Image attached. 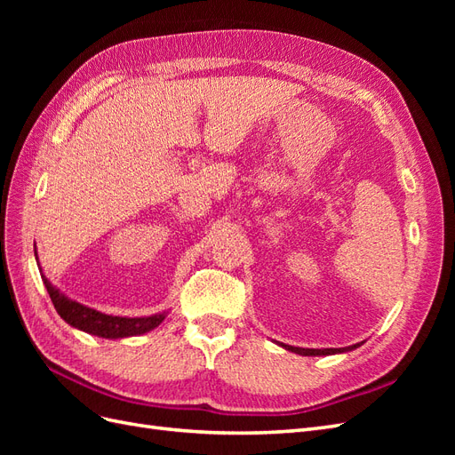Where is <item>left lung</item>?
<instances>
[{"mask_svg": "<svg viewBox=\"0 0 455 455\" xmlns=\"http://www.w3.org/2000/svg\"><path fill=\"white\" fill-rule=\"evenodd\" d=\"M283 347L292 351V353H298L301 356H316V355H334V353H343V351H351V349H356L359 347V343L356 346H349V347H341V349H304V347H292V346H284Z\"/></svg>", "mask_w": 455, "mask_h": 455, "instance_id": "obj_1", "label": "left lung"}]
</instances>
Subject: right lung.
<instances>
[{
	"label": "right lung",
	"mask_w": 455,
	"mask_h": 455,
	"mask_svg": "<svg viewBox=\"0 0 455 455\" xmlns=\"http://www.w3.org/2000/svg\"><path fill=\"white\" fill-rule=\"evenodd\" d=\"M34 254L37 256L36 249ZM41 279H44V284L47 288V292L51 296V301L57 313L62 316V319L72 324L74 328L84 330L87 334L99 336V338H108V339H117V338H129V336H139L146 334L149 330H154L159 326L164 319L167 313H159V315H151V316H114V315H106L96 309H91L84 304H77V301L70 299L64 296L59 288H54L47 279L45 275L41 273Z\"/></svg>",
	"instance_id": "obj_1"
}]
</instances>
